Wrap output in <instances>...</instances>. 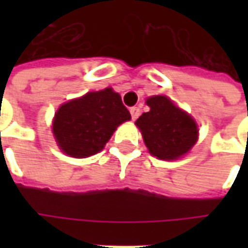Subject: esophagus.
<instances>
[{
  "label": "esophagus",
  "mask_w": 248,
  "mask_h": 248,
  "mask_svg": "<svg viewBox=\"0 0 248 248\" xmlns=\"http://www.w3.org/2000/svg\"><path fill=\"white\" fill-rule=\"evenodd\" d=\"M130 113H131V118H133V121H135V119L140 117V108H137V106L131 108H130Z\"/></svg>",
  "instance_id": "1"
}]
</instances>
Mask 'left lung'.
Instances as JSON below:
<instances>
[{
    "instance_id": "left-lung-1",
    "label": "left lung",
    "mask_w": 248,
    "mask_h": 248,
    "mask_svg": "<svg viewBox=\"0 0 248 248\" xmlns=\"http://www.w3.org/2000/svg\"><path fill=\"white\" fill-rule=\"evenodd\" d=\"M150 111L137 119L147 149L159 159H177L195 145L198 138L194 119L167 97L155 95L147 99Z\"/></svg>"
}]
</instances>
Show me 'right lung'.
Listing matches in <instances>:
<instances>
[{
    "mask_svg": "<svg viewBox=\"0 0 248 248\" xmlns=\"http://www.w3.org/2000/svg\"><path fill=\"white\" fill-rule=\"evenodd\" d=\"M130 118L118 93L105 89L62 105L53 131L63 153L85 158L102 150L117 126Z\"/></svg>",
    "mask_w": 248,
    "mask_h": 248,
    "instance_id": "add662e5",
    "label": "right lung"
}]
</instances>
